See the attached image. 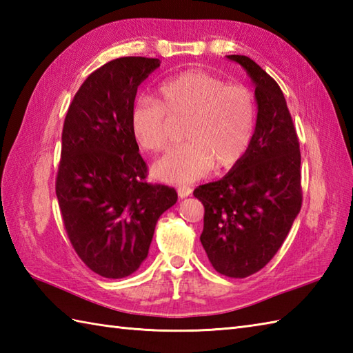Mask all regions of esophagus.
I'll return each instance as SVG.
<instances>
[{"label": "esophagus", "instance_id": "1", "mask_svg": "<svg viewBox=\"0 0 353 353\" xmlns=\"http://www.w3.org/2000/svg\"><path fill=\"white\" fill-rule=\"evenodd\" d=\"M191 192H192V188H191V186L182 185V186H179V188H177V194H179V197H181V199H185V197L191 196Z\"/></svg>", "mask_w": 353, "mask_h": 353}]
</instances>
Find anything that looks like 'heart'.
<instances>
[{
  "label": "heart",
  "instance_id": "heart-1",
  "mask_svg": "<svg viewBox=\"0 0 353 353\" xmlns=\"http://www.w3.org/2000/svg\"><path fill=\"white\" fill-rule=\"evenodd\" d=\"M157 99L139 95L130 109V129L147 152L168 145V115L186 117L188 141L170 148L153 165L168 183H190L216 167H230L249 148L256 124V103L249 88L228 85L214 74L188 70L159 81Z\"/></svg>",
  "mask_w": 353,
  "mask_h": 353
}]
</instances>
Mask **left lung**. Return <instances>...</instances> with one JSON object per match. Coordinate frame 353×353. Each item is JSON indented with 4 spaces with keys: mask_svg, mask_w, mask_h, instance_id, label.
<instances>
[{
    "mask_svg": "<svg viewBox=\"0 0 353 353\" xmlns=\"http://www.w3.org/2000/svg\"><path fill=\"white\" fill-rule=\"evenodd\" d=\"M254 83L256 127L249 148L220 181L194 190L205 206L201 245L216 272L247 277L264 268L302 208L301 150L283 92L250 57L232 54Z\"/></svg>",
    "mask_w": 353,
    "mask_h": 353,
    "instance_id": "8db88e82",
    "label": "left lung"
}]
</instances>
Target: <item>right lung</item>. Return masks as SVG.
<instances>
[{
  "label": "right lung",
  "mask_w": 353,
  "mask_h": 353,
  "mask_svg": "<svg viewBox=\"0 0 353 353\" xmlns=\"http://www.w3.org/2000/svg\"><path fill=\"white\" fill-rule=\"evenodd\" d=\"M159 59L119 57L95 70L70 104L62 132L56 196L80 259L108 279L145 261L159 216L174 188L147 183V163L130 129L138 86Z\"/></svg>",
  "instance_id": "obj_1"
}]
</instances>
